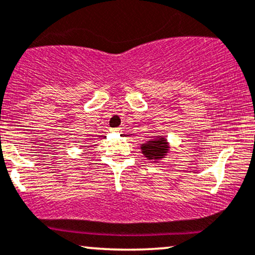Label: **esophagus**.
<instances>
[{"label": "esophagus", "instance_id": "esophagus-1", "mask_svg": "<svg viewBox=\"0 0 255 255\" xmlns=\"http://www.w3.org/2000/svg\"><path fill=\"white\" fill-rule=\"evenodd\" d=\"M113 133H121V128H113Z\"/></svg>", "mask_w": 255, "mask_h": 255}]
</instances>
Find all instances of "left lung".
I'll return each instance as SVG.
<instances>
[{"instance_id":"left-lung-1","label":"left lung","mask_w":255,"mask_h":255,"mask_svg":"<svg viewBox=\"0 0 255 255\" xmlns=\"http://www.w3.org/2000/svg\"><path fill=\"white\" fill-rule=\"evenodd\" d=\"M140 149L147 160L157 163L169 153L170 146L165 135H153L146 142L141 143Z\"/></svg>"}]
</instances>
